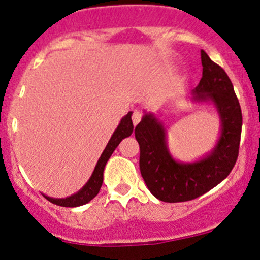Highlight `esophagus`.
Masks as SVG:
<instances>
[{
  "label": "esophagus",
  "mask_w": 260,
  "mask_h": 260,
  "mask_svg": "<svg viewBox=\"0 0 260 260\" xmlns=\"http://www.w3.org/2000/svg\"><path fill=\"white\" fill-rule=\"evenodd\" d=\"M140 120H142V113H140L138 110H134L132 113V121H133L134 126H137V124L140 122Z\"/></svg>",
  "instance_id": "1"
}]
</instances>
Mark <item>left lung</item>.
<instances>
[{
    "mask_svg": "<svg viewBox=\"0 0 260 260\" xmlns=\"http://www.w3.org/2000/svg\"><path fill=\"white\" fill-rule=\"evenodd\" d=\"M203 76L192 90L196 103H213L221 121L215 148L196 162H178L170 154L166 129L154 113H145L134 134L139 143V168L145 184L160 201L187 202L198 198L228 177L240 149L242 112L225 71L201 51Z\"/></svg>",
    "mask_w": 260,
    "mask_h": 260,
    "instance_id": "obj_1",
    "label": "left lung"
}]
</instances>
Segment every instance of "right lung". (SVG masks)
Segmentation results:
<instances>
[{
    "label": "right lung",
    "instance_id": "obj_1",
    "mask_svg": "<svg viewBox=\"0 0 260 260\" xmlns=\"http://www.w3.org/2000/svg\"><path fill=\"white\" fill-rule=\"evenodd\" d=\"M133 133V122H132V112H128L123 118H122L118 127L116 128V131L113 132L112 137L110 138L109 143H107L105 150L103 151L101 156L98 160L96 166H95L94 171L89 178V181L83 186V188L76 194L67 197V198H51V197L44 196L45 198L49 202L53 203V204L59 205V207H67V208H74V207H80V205H84L86 203L91 201L94 197H96L99 193L101 184H103L104 180V169L107 160L110 159L115 149L117 148V145L122 142V139H124L126 137H129Z\"/></svg>",
    "mask_w": 260,
    "mask_h": 260
}]
</instances>
